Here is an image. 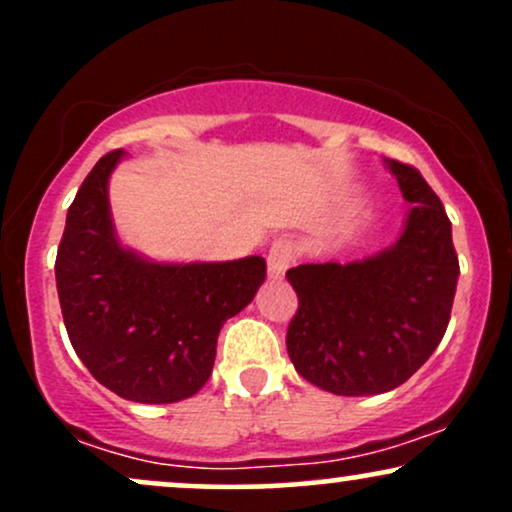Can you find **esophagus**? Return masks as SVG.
Segmentation results:
<instances>
[{
	"mask_svg": "<svg viewBox=\"0 0 512 512\" xmlns=\"http://www.w3.org/2000/svg\"><path fill=\"white\" fill-rule=\"evenodd\" d=\"M293 257H296V248H293L291 240L276 238L272 243V248H269V255H267L269 276H272V279L284 276L286 269H289V264L293 262Z\"/></svg>",
	"mask_w": 512,
	"mask_h": 512,
	"instance_id": "esophagus-1",
	"label": "esophagus"
}]
</instances>
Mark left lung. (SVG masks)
<instances>
[{
  "label": "left lung",
  "instance_id": "left-lung-1",
  "mask_svg": "<svg viewBox=\"0 0 512 512\" xmlns=\"http://www.w3.org/2000/svg\"><path fill=\"white\" fill-rule=\"evenodd\" d=\"M387 166L411 202L397 243L361 262L286 272L298 293L286 349L298 373L332 395H380L407 383L450 322L460 276L452 223L419 170Z\"/></svg>",
  "mask_w": 512,
  "mask_h": 512
}]
</instances>
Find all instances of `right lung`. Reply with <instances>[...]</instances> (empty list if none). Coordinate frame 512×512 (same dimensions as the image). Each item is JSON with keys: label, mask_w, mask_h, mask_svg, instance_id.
Wrapping results in <instances>:
<instances>
[{"label": "right lung", "mask_w": 512, "mask_h": 512, "mask_svg": "<svg viewBox=\"0 0 512 512\" xmlns=\"http://www.w3.org/2000/svg\"><path fill=\"white\" fill-rule=\"evenodd\" d=\"M125 151L105 154L67 211L55 276L69 342L98 383L142 404L197 395L223 322L255 298L262 257L154 264L120 248L108 178Z\"/></svg>", "instance_id": "right-lung-1"}]
</instances>
